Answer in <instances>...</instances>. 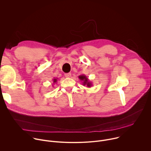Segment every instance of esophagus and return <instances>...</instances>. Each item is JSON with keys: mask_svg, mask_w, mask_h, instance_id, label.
<instances>
[{"mask_svg": "<svg viewBox=\"0 0 151 151\" xmlns=\"http://www.w3.org/2000/svg\"><path fill=\"white\" fill-rule=\"evenodd\" d=\"M64 76H65L66 78H70L71 76V73H67L64 74Z\"/></svg>", "mask_w": 151, "mask_h": 151, "instance_id": "esophagus-1", "label": "esophagus"}]
</instances>
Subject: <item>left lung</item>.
<instances>
[{
  "instance_id": "left-lung-1",
  "label": "left lung",
  "mask_w": 151,
  "mask_h": 151,
  "mask_svg": "<svg viewBox=\"0 0 151 151\" xmlns=\"http://www.w3.org/2000/svg\"><path fill=\"white\" fill-rule=\"evenodd\" d=\"M78 78H79V79H80L81 81H82V85L83 86L87 85V87H91L92 86L91 82L90 81L88 78L87 76H86L85 75H79L78 76Z\"/></svg>"
}]
</instances>
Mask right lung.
Wrapping results in <instances>:
<instances>
[{
  "label": "right lung",
  "instance_id": "obj_1",
  "mask_svg": "<svg viewBox=\"0 0 151 151\" xmlns=\"http://www.w3.org/2000/svg\"><path fill=\"white\" fill-rule=\"evenodd\" d=\"M57 79H58L57 78H54V79H53V80H52V81H53V84H54V83H55L57 82Z\"/></svg>",
  "mask_w": 151,
  "mask_h": 151
}]
</instances>
